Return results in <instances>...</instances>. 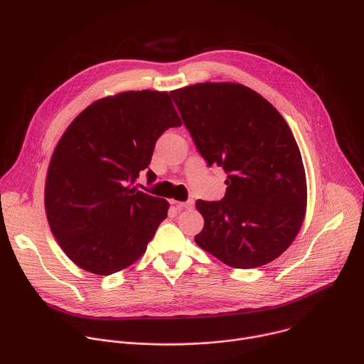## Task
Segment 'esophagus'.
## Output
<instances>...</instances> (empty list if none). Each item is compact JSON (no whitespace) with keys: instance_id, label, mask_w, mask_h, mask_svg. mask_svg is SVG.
<instances>
[{"instance_id":"esophagus-1","label":"esophagus","mask_w":364,"mask_h":364,"mask_svg":"<svg viewBox=\"0 0 364 364\" xmlns=\"http://www.w3.org/2000/svg\"><path fill=\"white\" fill-rule=\"evenodd\" d=\"M173 203L176 204V207H177V209H180V210H183V209H191L193 204H194L193 200H187V201H173Z\"/></svg>"}]
</instances>
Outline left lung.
Here are the masks:
<instances>
[{
  "label": "left lung",
  "instance_id": "obj_1",
  "mask_svg": "<svg viewBox=\"0 0 364 364\" xmlns=\"http://www.w3.org/2000/svg\"><path fill=\"white\" fill-rule=\"evenodd\" d=\"M170 95L207 166L228 174L220 201H196L204 219L196 243L232 268L269 264L295 239L306 207L304 164L288 124L239 83H197Z\"/></svg>",
  "mask_w": 364,
  "mask_h": 364
}]
</instances>
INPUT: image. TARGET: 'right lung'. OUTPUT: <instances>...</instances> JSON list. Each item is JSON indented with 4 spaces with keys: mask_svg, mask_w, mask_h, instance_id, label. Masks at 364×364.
Listing matches in <instances>:
<instances>
[{
    "mask_svg": "<svg viewBox=\"0 0 364 364\" xmlns=\"http://www.w3.org/2000/svg\"><path fill=\"white\" fill-rule=\"evenodd\" d=\"M181 121L167 92H124L87 107L51 157L44 204L59 245L82 269L132 265L167 218L168 201L134 187L155 142ZM149 181L155 174L148 170Z\"/></svg>",
    "mask_w": 364,
    "mask_h": 364,
    "instance_id": "right-lung-1",
    "label": "right lung"
}]
</instances>
